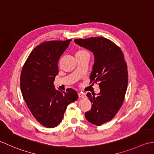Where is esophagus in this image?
<instances>
[{"mask_svg": "<svg viewBox=\"0 0 154 154\" xmlns=\"http://www.w3.org/2000/svg\"><path fill=\"white\" fill-rule=\"evenodd\" d=\"M78 96L80 98H84L86 97V94L83 92H79L78 93Z\"/></svg>", "mask_w": 154, "mask_h": 154, "instance_id": "34e87169", "label": "esophagus"}]
</instances>
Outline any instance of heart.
Returning a JSON list of instances; mask_svg holds the SVG:
<instances>
[{
    "label": "heart",
    "instance_id": "1",
    "mask_svg": "<svg viewBox=\"0 0 154 154\" xmlns=\"http://www.w3.org/2000/svg\"><path fill=\"white\" fill-rule=\"evenodd\" d=\"M85 52H87L84 51H82V50H81V51H78V52H77V53H76V54H80V53H85Z\"/></svg>",
    "mask_w": 154,
    "mask_h": 154
}]
</instances>
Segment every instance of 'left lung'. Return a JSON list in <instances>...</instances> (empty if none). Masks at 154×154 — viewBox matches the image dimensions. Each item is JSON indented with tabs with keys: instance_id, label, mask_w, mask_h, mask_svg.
Here are the masks:
<instances>
[{
	"instance_id": "8db88e82",
	"label": "left lung",
	"mask_w": 154,
	"mask_h": 154,
	"mask_svg": "<svg viewBox=\"0 0 154 154\" xmlns=\"http://www.w3.org/2000/svg\"><path fill=\"white\" fill-rule=\"evenodd\" d=\"M74 42L94 57L90 79L93 84L99 82L100 92L96 96L86 94L92 104L85 117L92 124L100 125L111 120L123 103L128 82L127 65L121 49L106 38L75 39Z\"/></svg>"
}]
</instances>
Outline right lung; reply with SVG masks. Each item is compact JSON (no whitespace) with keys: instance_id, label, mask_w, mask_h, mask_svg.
<instances>
[{"instance_id":"right-lung-1","label":"right lung","mask_w":154,"mask_h":154,"mask_svg":"<svg viewBox=\"0 0 154 154\" xmlns=\"http://www.w3.org/2000/svg\"><path fill=\"white\" fill-rule=\"evenodd\" d=\"M71 40L48 41L31 52L22 70L20 90L33 116L43 126L54 128L60 123L68 104L78 98L74 90H56L58 61Z\"/></svg>"}]
</instances>
